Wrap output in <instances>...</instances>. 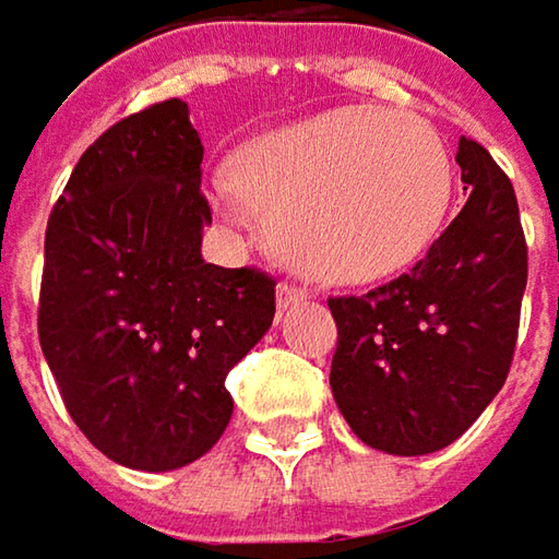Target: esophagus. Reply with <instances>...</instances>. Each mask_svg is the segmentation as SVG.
I'll return each mask as SVG.
<instances>
[{"label":"esophagus","mask_w":559,"mask_h":559,"mask_svg":"<svg viewBox=\"0 0 559 559\" xmlns=\"http://www.w3.org/2000/svg\"><path fill=\"white\" fill-rule=\"evenodd\" d=\"M310 297V290L297 281H281L278 284V310H290L297 304H304Z\"/></svg>","instance_id":"esophagus-1"}]
</instances>
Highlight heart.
<instances>
[{"instance_id": "obj_1", "label": "heart", "mask_w": 559, "mask_h": 559, "mask_svg": "<svg viewBox=\"0 0 559 559\" xmlns=\"http://www.w3.org/2000/svg\"><path fill=\"white\" fill-rule=\"evenodd\" d=\"M242 194L287 265L365 284L423 255L444 217L451 166L438 133L386 108H332L255 140L221 198Z\"/></svg>"}]
</instances>
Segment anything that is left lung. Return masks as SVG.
<instances>
[{
  "label": "left lung",
  "instance_id": "obj_1",
  "mask_svg": "<svg viewBox=\"0 0 559 559\" xmlns=\"http://www.w3.org/2000/svg\"><path fill=\"white\" fill-rule=\"evenodd\" d=\"M467 201L426 259L361 297H330V386L352 431L386 454L448 448L502 390L519 338L528 246L509 176L461 136Z\"/></svg>",
  "mask_w": 559,
  "mask_h": 559
}]
</instances>
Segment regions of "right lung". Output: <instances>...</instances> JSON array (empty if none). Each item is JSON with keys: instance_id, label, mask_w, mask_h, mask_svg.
Here are the masks:
<instances>
[{"instance_id": "obj_1", "label": "right lung", "mask_w": 559, "mask_h": 559, "mask_svg": "<svg viewBox=\"0 0 559 559\" xmlns=\"http://www.w3.org/2000/svg\"><path fill=\"white\" fill-rule=\"evenodd\" d=\"M204 146L169 98L76 163L44 239L37 335L79 431L115 464L176 471L227 429V374L275 320V278L201 259Z\"/></svg>"}]
</instances>
